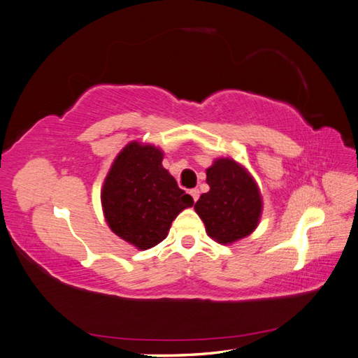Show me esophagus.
<instances>
[{"instance_id": "34e87169", "label": "esophagus", "mask_w": 358, "mask_h": 358, "mask_svg": "<svg viewBox=\"0 0 358 358\" xmlns=\"http://www.w3.org/2000/svg\"><path fill=\"white\" fill-rule=\"evenodd\" d=\"M199 193L200 191L197 189V188H193V189H189V194L193 196V199H194V202H197V199H199Z\"/></svg>"}]
</instances>
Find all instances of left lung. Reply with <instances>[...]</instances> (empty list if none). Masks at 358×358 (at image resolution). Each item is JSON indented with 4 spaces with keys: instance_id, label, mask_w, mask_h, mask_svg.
Returning <instances> with one entry per match:
<instances>
[{
    "instance_id": "1",
    "label": "left lung",
    "mask_w": 358,
    "mask_h": 358,
    "mask_svg": "<svg viewBox=\"0 0 358 358\" xmlns=\"http://www.w3.org/2000/svg\"><path fill=\"white\" fill-rule=\"evenodd\" d=\"M208 193L194 209L206 234L220 245H232L257 229L263 214V197L249 170L232 158H215L206 169Z\"/></svg>"
}]
</instances>
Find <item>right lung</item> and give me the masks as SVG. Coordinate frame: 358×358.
I'll return each mask as SVG.
<instances>
[{
  "mask_svg": "<svg viewBox=\"0 0 358 358\" xmlns=\"http://www.w3.org/2000/svg\"><path fill=\"white\" fill-rule=\"evenodd\" d=\"M164 152L130 141L113 159L101 187L103 215L110 231L139 250L167 237L173 220L194 200L162 167Z\"/></svg>",
  "mask_w": 358,
  "mask_h": 358,
  "instance_id": "right-lung-1",
  "label": "right lung"
}]
</instances>
